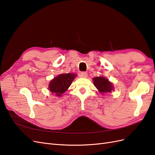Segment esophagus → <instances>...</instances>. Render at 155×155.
<instances>
[{
	"label": "esophagus",
	"mask_w": 155,
	"mask_h": 155,
	"mask_svg": "<svg viewBox=\"0 0 155 155\" xmlns=\"http://www.w3.org/2000/svg\"><path fill=\"white\" fill-rule=\"evenodd\" d=\"M87 76H88V74L85 72H82L80 73V76L81 78H87Z\"/></svg>",
	"instance_id": "34e87169"
}]
</instances>
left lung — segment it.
<instances>
[{"instance_id":"left-lung-1","label":"left lung","mask_w":155,"mask_h":155,"mask_svg":"<svg viewBox=\"0 0 155 155\" xmlns=\"http://www.w3.org/2000/svg\"><path fill=\"white\" fill-rule=\"evenodd\" d=\"M94 84L101 93L110 92L113 89L112 83L104 77H96L93 78Z\"/></svg>"}]
</instances>
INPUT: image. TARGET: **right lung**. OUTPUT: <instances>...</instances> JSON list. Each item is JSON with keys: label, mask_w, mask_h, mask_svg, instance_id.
Masks as SVG:
<instances>
[{"label": "right lung", "mask_w": 155, "mask_h": 155, "mask_svg": "<svg viewBox=\"0 0 155 155\" xmlns=\"http://www.w3.org/2000/svg\"><path fill=\"white\" fill-rule=\"evenodd\" d=\"M76 77V74L72 73L59 75L50 83L49 90L55 93L56 96H61L67 90Z\"/></svg>", "instance_id": "1"}]
</instances>
